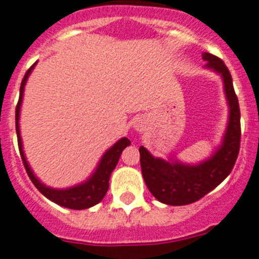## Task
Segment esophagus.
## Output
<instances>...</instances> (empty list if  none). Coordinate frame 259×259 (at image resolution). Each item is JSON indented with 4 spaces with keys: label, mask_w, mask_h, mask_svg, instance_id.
Instances as JSON below:
<instances>
[{
    "label": "esophagus",
    "mask_w": 259,
    "mask_h": 259,
    "mask_svg": "<svg viewBox=\"0 0 259 259\" xmlns=\"http://www.w3.org/2000/svg\"><path fill=\"white\" fill-rule=\"evenodd\" d=\"M136 127H137V129H139V127H141V125H139V123H137Z\"/></svg>",
    "instance_id": "obj_1"
}]
</instances>
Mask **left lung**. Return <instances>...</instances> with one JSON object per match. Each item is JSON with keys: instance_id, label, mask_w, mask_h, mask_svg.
<instances>
[{"instance_id": "left-lung-1", "label": "left lung", "mask_w": 259, "mask_h": 259, "mask_svg": "<svg viewBox=\"0 0 259 259\" xmlns=\"http://www.w3.org/2000/svg\"><path fill=\"white\" fill-rule=\"evenodd\" d=\"M202 57L206 61V67L219 73L224 80V91L229 104V121L223 145L210 159L198 165H188L176 160L169 163L154 157L143 146L139 147L141 168L148 190L157 201L170 206L193 203L213 190L231 173L240 151V107L232 76L219 57L211 53H203Z\"/></svg>"}]
</instances>
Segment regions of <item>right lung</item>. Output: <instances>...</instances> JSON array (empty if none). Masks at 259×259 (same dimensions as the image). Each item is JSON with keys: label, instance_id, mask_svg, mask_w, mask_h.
<instances>
[{"label": "right lung", "instance_id": "1", "mask_svg": "<svg viewBox=\"0 0 259 259\" xmlns=\"http://www.w3.org/2000/svg\"><path fill=\"white\" fill-rule=\"evenodd\" d=\"M33 66H35V64L27 70V73L23 76V79H22L21 94H19V100H18L17 109H15V127H17L18 146H19V152H21L22 161H23V165L27 170V175L31 179L33 185L36 186V189L42 195H46L48 199H51L52 202H55V203L60 204V206H64L66 208H71V210H84V208L92 207V206H95V204H98L99 202L102 201L104 195L107 194L108 188H109V177H111V173L116 168L117 163H118V159H120L121 154L123 151V148L130 145V141L127 138H121L118 142L114 143V146H112L103 155L98 168H96L94 175L87 180L86 183L73 186V188L64 189V190L48 188V186L40 183L39 180L35 177L32 170H31L28 163H27L23 148H22L21 133H19V111H21L22 99H23V90L24 86H26L27 78H28V75L32 71Z\"/></svg>", "mask_w": 259, "mask_h": 259}]
</instances>
